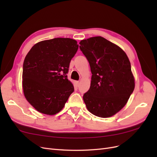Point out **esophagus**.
I'll use <instances>...</instances> for the list:
<instances>
[{"label":"esophagus","instance_id":"esophagus-1","mask_svg":"<svg viewBox=\"0 0 157 157\" xmlns=\"http://www.w3.org/2000/svg\"><path fill=\"white\" fill-rule=\"evenodd\" d=\"M76 84H77V86H78L80 85V82L79 81H76Z\"/></svg>","mask_w":157,"mask_h":157}]
</instances>
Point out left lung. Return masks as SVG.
I'll use <instances>...</instances> for the list:
<instances>
[{"label": "left lung", "mask_w": 157, "mask_h": 157, "mask_svg": "<svg viewBox=\"0 0 157 157\" xmlns=\"http://www.w3.org/2000/svg\"><path fill=\"white\" fill-rule=\"evenodd\" d=\"M79 44L92 74L90 89L83 96L86 108L99 117L115 115L126 105L135 88L130 60L121 48L101 36Z\"/></svg>", "instance_id": "obj_1"}]
</instances>
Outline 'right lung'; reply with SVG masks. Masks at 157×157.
Wrapping results in <instances>:
<instances>
[{
	"label": "right lung",
	"mask_w": 157,
	"mask_h": 157,
	"mask_svg": "<svg viewBox=\"0 0 157 157\" xmlns=\"http://www.w3.org/2000/svg\"><path fill=\"white\" fill-rule=\"evenodd\" d=\"M78 45L69 38L42 40L33 46L23 66L22 88L27 101L48 115L61 111L74 86L66 74Z\"/></svg>",
	"instance_id": "1"
}]
</instances>
